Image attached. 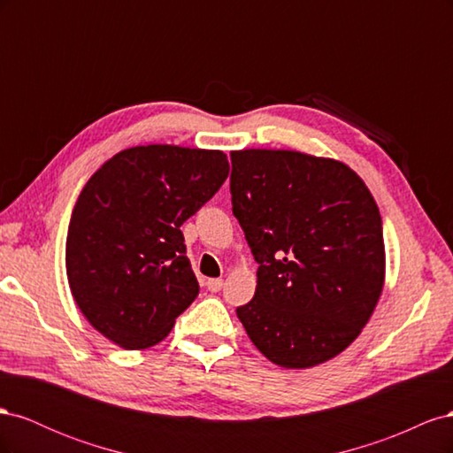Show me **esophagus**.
<instances>
[{
    "label": "esophagus",
    "instance_id": "34e87169",
    "mask_svg": "<svg viewBox=\"0 0 453 453\" xmlns=\"http://www.w3.org/2000/svg\"><path fill=\"white\" fill-rule=\"evenodd\" d=\"M205 287H208V291H211V293H219L223 289V280L221 278L208 280V281H205Z\"/></svg>",
    "mask_w": 453,
    "mask_h": 453
}]
</instances>
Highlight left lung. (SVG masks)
<instances>
[{
  "instance_id": "8db88e82",
  "label": "left lung",
  "mask_w": 453,
  "mask_h": 453,
  "mask_svg": "<svg viewBox=\"0 0 453 453\" xmlns=\"http://www.w3.org/2000/svg\"><path fill=\"white\" fill-rule=\"evenodd\" d=\"M230 195L257 260L251 303L236 308L257 349L285 368L336 357L383 289L378 205L346 164L296 150H232Z\"/></svg>"
}]
</instances>
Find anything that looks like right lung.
<instances>
[{"mask_svg": "<svg viewBox=\"0 0 453 453\" xmlns=\"http://www.w3.org/2000/svg\"><path fill=\"white\" fill-rule=\"evenodd\" d=\"M223 150L142 145L109 158L81 190L65 240L70 289L115 344L145 349L198 296L181 225L228 177Z\"/></svg>", "mask_w": 453, "mask_h": 453, "instance_id": "obj_1", "label": "right lung"}]
</instances>
